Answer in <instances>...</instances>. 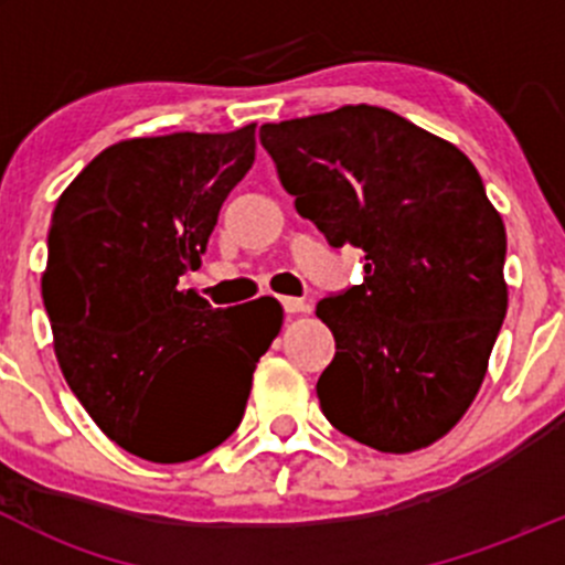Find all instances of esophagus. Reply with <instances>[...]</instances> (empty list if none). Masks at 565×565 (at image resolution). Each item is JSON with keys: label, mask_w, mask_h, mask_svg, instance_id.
<instances>
[{"label": "esophagus", "mask_w": 565, "mask_h": 565, "mask_svg": "<svg viewBox=\"0 0 565 565\" xmlns=\"http://www.w3.org/2000/svg\"><path fill=\"white\" fill-rule=\"evenodd\" d=\"M281 306H284V311H287L289 317L306 315V311L311 309L309 300H303V298H281Z\"/></svg>", "instance_id": "1"}]
</instances>
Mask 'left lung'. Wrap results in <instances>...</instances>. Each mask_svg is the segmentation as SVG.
I'll return each mask as SVG.
<instances>
[{"label": "left lung", "mask_w": 565, "mask_h": 565, "mask_svg": "<svg viewBox=\"0 0 565 565\" xmlns=\"http://www.w3.org/2000/svg\"><path fill=\"white\" fill-rule=\"evenodd\" d=\"M295 210L363 248L361 287L322 298L335 358L324 418L383 454L446 437L470 409L509 309L505 226L451 141L380 106L262 125Z\"/></svg>", "instance_id": "left-lung-1"}]
</instances>
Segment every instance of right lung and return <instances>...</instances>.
Here are the masks:
<instances>
[{
    "label": "right lung",
    "instance_id": "right-lung-1",
    "mask_svg": "<svg viewBox=\"0 0 565 565\" xmlns=\"http://www.w3.org/2000/svg\"><path fill=\"white\" fill-rule=\"evenodd\" d=\"M254 152V122L136 136L98 152L56 199L40 278L56 361L98 429L134 457L177 465L221 446L281 330L284 315L213 309L180 289Z\"/></svg>",
    "mask_w": 565,
    "mask_h": 565
}]
</instances>
